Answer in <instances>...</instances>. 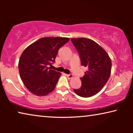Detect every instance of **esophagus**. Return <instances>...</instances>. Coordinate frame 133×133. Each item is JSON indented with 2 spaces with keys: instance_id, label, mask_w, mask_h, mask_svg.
<instances>
[{
  "instance_id": "34e87169",
  "label": "esophagus",
  "mask_w": 133,
  "mask_h": 133,
  "mask_svg": "<svg viewBox=\"0 0 133 133\" xmlns=\"http://www.w3.org/2000/svg\"><path fill=\"white\" fill-rule=\"evenodd\" d=\"M66 76H67V77H68L69 79H72V78L73 77V75H72V74H66Z\"/></svg>"
}]
</instances>
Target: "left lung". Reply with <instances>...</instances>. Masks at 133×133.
Returning a JSON list of instances; mask_svg holds the SVG:
<instances>
[{"label":"left lung","mask_w":133,"mask_h":133,"mask_svg":"<svg viewBox=\"0 0 133 133\" xmlns=\"http://www.w3.org/2000/svg\"><path fill=\"white\" fill-rule=\"evenodd\" d=\"M71 41L78 51L82 65L88 68L81 78V87L74 91L81 97H91L101 91L108 82L111 71V60L106 51L91 39L75 38Z\"/></svg>","instance_id":"1"}]
</instances>
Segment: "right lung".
<instances>
[{
  "instance_id": "obj_1",
  "label": "right lung",
  "mask_w": 133,
  "mask_h": 133,
  "mask_svg": "<svg viewBox=\"0 0 133 133\" xmlns=\"http://www.w3.org/2000/svg\"><path fill=\"white\" fill-rule=\"evenodd\" d=\"M69 38L43 37L26 47L19 59V71L29 91L37 96H46L55 88L61 72L51 70L58 50Z\"/></svg>"
}]
</instances>
